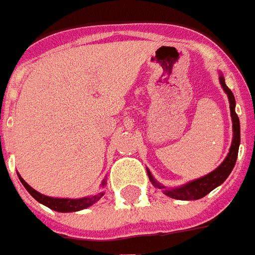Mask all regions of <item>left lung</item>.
<instances>
[{
	"instance_id": "8db88e82",
	"label": "left lung",
	"mask_w": 255,
	"mask_h": 255,
	"mask_svg": "<svg viewBox=\"0 0 255 255\" xmlns=\"http://www.w3.org/2000/svg\"><path fill=\"white\" fill-rule=\"evenodd\" d=\"M220 84L225 91V94L228 97L230 101V111H231V119H232V142H231V147L228 154L225 157V160L220 164L214 171H212L208 175H205L202 177H198L195 180L186 183L183 186L179 187H165L161 183L155 180L151 172L147 169V175L151 184L154 187L162 190V192L165 194L166 197L173 198V199H180V201H195V199H201L205 195H208L209 192L214 190L216 187H219L220 184H223L225 182V179L230 176V173L235 166L236 158H238V151H239V144H241V123H239V117L235 112V97L232 94L227 84H225V79L223 76V73L220 72Z\"/></svg>"
}]
</instances>
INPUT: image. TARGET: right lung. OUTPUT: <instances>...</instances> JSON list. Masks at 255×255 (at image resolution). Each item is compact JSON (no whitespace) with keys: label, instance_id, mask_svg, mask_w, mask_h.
Wrapping results in <instances>:
<instances>
[{"label":"right lung","instance_id":"1","mask_svg":"<svg viewBox=\"0 0 255 255\" xmlns=\"http://www.w3.org/2000/svg\"><path fill=\"white\" fill-rule=\"evenodd\" d=\"M20 179L21 184L24 186L25 190L30 192L32 198H35L36 201L42 205H45L49 209L52 210H56V212H60V213H71V212H79V210H83V209L90 208L91 205H94L95 202H98L101 199V197L104 195V192H97V194H93V195H89V197L83 198H76V199H72V198H53L47 197V195H43L41 192H38L36 190L31 187L30 184H27L23 177L17 175ZM106 184V180L102 182L101 187H104Z\"/></svg>","mask_w":255,"mask_h":255}]
</instances>
